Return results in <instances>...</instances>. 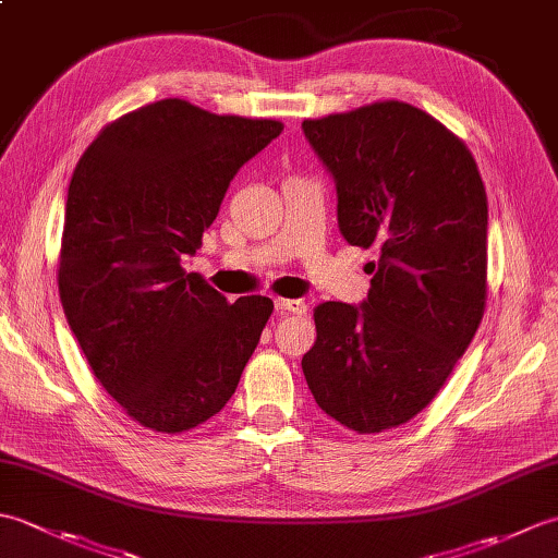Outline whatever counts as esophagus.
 <instances>
[{
    "label": "esophagus",
    "mask_w": 558,
    "mask_h": 558,
    "mask_svg": "<svg viewBox=\"0 0 558 558\" xmlns=\"http://www.w3.org/2000/svg\"><path fill=\"white\" fill-rule=\"evenodd\" d=\"M276 310L282 314H306V304L302 300H276Z\"/></svg>",
    "instance_id": "1"
}]
</instances>
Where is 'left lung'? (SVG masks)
I'll return each mask as SVG.
<instances>
[{
  "mask_svg": "<svg viewBox=\"0 0 558 558\" xmlns=\"http://www.w3.org/2000/svg\"><path fill=\"white\" fill-rule=\"evenodd\" d=\"M302 132L336 182L340 234L378 252L366 300L314 310L302 372L328 417L393 429L429 405L477 333L487 192L468 146L408 102L304 120Z\"/></svg>",
  "mask_w": 558,
  "mask_h": 558,
  "instance_id": "left-lung-1",
  "label": "left lung"
}]
</instances>
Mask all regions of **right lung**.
Wrapping results in <instances>:
<instances>
[{
  "mask_svg": "<svg viewBox=\"0 0 558 558\" xmlns=\"http://www.w3.org/2000/svg\"><path fill=\"white\" fill-rule=\"evenodd\" d=\"M280 132L168 98L105 126L71 174L59 298L93 374L148 429L218 414L258 345L272 302L228 304L182 260L234 174Z\"/></svg>",
  "mask_w": 558,
  "mask_h": 558,
  "instance_id": "add662e5",
  "label": "right lung"
}]
</instances>
